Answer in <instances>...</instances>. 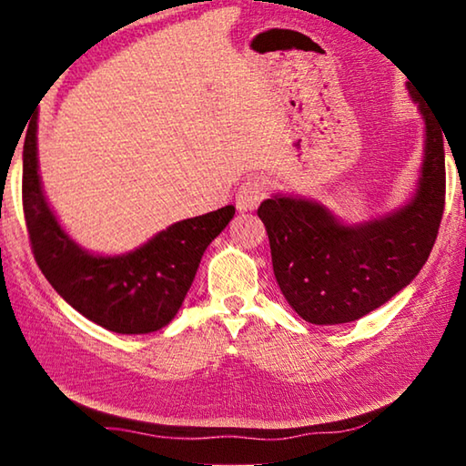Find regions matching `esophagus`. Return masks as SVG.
I'll return each instance as SVG.
<instances>
[{
    "instance_id": "esophagus-1",
    "label": "esophagus",
    "mask_w": 466,
    "mask_h": 466,
    "mask_svg": "<svg viewBox=\"0 0 466 466\" xmlns=\"http://www.w3.org/2000/svg\"><path fill=\"white\" fill-rule=\"evenodd\" d=\"M267 183L261 177H250L244 180L236 193V208L240 211H252L258 208V203L265 199Z\"/></svg>"
}]
</instances>
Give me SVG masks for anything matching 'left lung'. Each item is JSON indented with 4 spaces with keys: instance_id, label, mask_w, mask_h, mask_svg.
Wrapping results in <instances>:
<instances>
[{
    "instance_id": "8db88e82",
    "label": "left lung",
    "mask_w": 466,
    "mask_h": 466,
    "mask_svg": "<svg viewBox=\"0 0 466 466\" xmlns=\"http://www.w3.org/2000/svg\"><path fill=\"white\" fill-rule=\"evenodd\" d=\"M407 90L425 136L420 180L405 205L360 224H345L304 197L278 193L258 205L281 294L312 325H343L380 309L415 279L436 242L446 193L444 129L413 86Z\"/></svg>"
}]
</instances>
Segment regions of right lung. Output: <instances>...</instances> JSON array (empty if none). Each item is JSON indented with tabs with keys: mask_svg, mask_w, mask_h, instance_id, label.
<instances>
[{
	"mask_svg": "<svg viewBox=\"0 0 466 466\" xmlns=\"http://www.w3.org/2000/svg\"><path fill=\"white\" fill-rule=\"evenodd\" d=\"M22 167V203L36 265L72 309L121 335L154 333L177 317L205 248L236 211L226 205L180 219L123 255H98L66 232L46 201L38 175L36 123L26 133Z\"/></svg>",
	"mask_w": 466,
	"mask_h": 466,
	"instance_id": "1",
	"label": "right lung"
}]
</instances>
